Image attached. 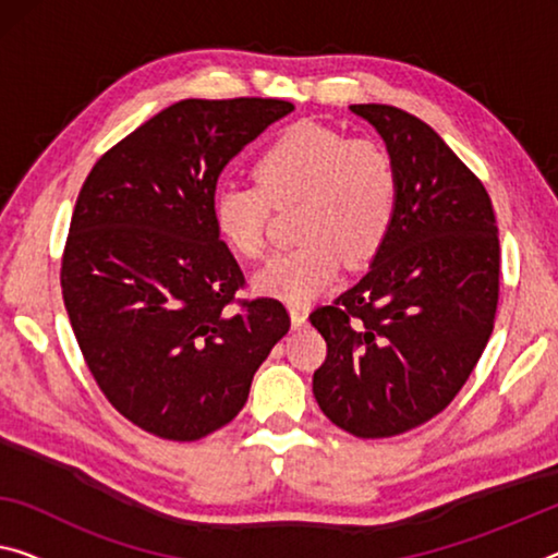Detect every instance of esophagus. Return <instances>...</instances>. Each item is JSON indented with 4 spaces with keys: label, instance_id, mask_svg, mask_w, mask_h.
<instances>
[{
    "label": "esophagus",
    "instance_id": "34e87169",
    "mask_svg": "<svg viewBox=\"0 0 558 558\" xmlns=\"http://www.w3.org/2000/svg\"><path fill=\"white\" fill-rule=\"evenodd\" d=\"M289 314H291V324H294V329H302L306 324V312L302 306H289Z\"/></svg>",
    "mask_w": 558,
    "mask_h": 558
}]
</instances>
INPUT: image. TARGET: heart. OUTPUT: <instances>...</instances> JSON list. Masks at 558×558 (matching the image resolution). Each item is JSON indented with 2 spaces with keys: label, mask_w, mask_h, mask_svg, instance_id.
Here are the masks:
<instances>
[{
  "label": "heart",
  "mask_w": 558,
  "mask_h": 558,
  "mask_svg": "<svg viewBox=\"0 0 558 558\" xmlns=\"http://www.w3.org/2000/svg\"><path fill=\"white\" fill-rule=\"evenodd\" d=\"M256 184H225L211 202L214 229L231 252L262 259L274 209H299L302 246L256 274L262 294L306 304L351 264L374 259L399 207V169L381 142L299 122L254 161Z\"/></svg>",
  "instance_id": "heart-1"
}]
</instances>
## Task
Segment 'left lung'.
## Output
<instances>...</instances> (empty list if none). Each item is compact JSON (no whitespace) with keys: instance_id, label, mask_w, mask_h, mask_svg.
I'll return each instance as SVG.
<instances>
[{"instance_id":"1","label":"left lung","mask_w":558,"mask_h":558,"mask_svg":"<svg viewBox=\"0 0 558 558\" xmlns=\"http://www.w3.org/2000/svg\"><path fill=\"white\" fill-rule=\"evenodd\" d=\"M397 161L391 234L354 287L308 319L327 341L314 372L319 409L359 439H384L441 414L494 331L501 252L482 179L422 119L351 105Z\"/></svg>"}]
</instances>
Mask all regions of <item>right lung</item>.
<instances>
[{
	"label": "right lung",
	"instance_id": "add662e5",
	"mask_svg": "<svg viewBox=\"0 0 558 558\" xmlns=\"http://www.w3.org/2000/svg\"><path fill=\"white\" fill-rule=\"evenodd\" d=\"M294 109L284 99H182L99 157L76 196L62 296L94 381L124 418L196 441L234 418L289 331L211 219L234 154Z\"/></svg>",
	"mask_w": 558,
	"mask_h": 558
}]
</instances>
